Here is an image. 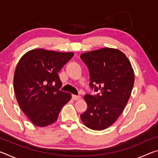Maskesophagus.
I'll use <instances>...</instances> for the list:
<instances>
[{
	"label": "esophagus",
	"instance_id": "1",
	"mask_svg": "<svg viewBox=\"0 0 158 158\" xmlns=\"http://www.w3.org/2000/svg\"><path fill=\"white\" fill-rule=\"evenodd\" d=\"M72 98H73L74 100H78L80 98H81V97H80L79 95H73Z\"/></svg>",
	"mask_w": 158,
	"mask_h": 158
}]
</instances>
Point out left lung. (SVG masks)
I'll use <instances>...</instances> for the list:
<instances>
[{"instance_id":"left-lung-1","label":"left lung","mask_w":158,"mask_h":158,"mask_svg":"<svg viewBox=\"0 0 158 158\" xmlns=\"http://www.w3.org/2000/svg\"><path fill=\"white\" fill-rule=\"evenodd\" d=\"M80 58L89 68L90 86L100 92L84 95L88 107L81 120L90 129L105 130L116 122L129 100L135 82L133 68L125 53L112 48L84 53Z\"/></svg>"}]
</instances>
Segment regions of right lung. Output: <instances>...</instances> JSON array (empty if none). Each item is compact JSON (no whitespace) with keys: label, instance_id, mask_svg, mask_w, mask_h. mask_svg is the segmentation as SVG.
Returning <instances> with one entry per match:
<instances>
[{"label":"right lung","instance_id":"obj_1","mask_svg":"<svg viewBox=\"0 0 158 158\" xmlns=\"http://www.w3.org/2000/svg\"><path fill=\"white\" fill-rule=\"evenodd\" d=\"M73 52L43 49L26 53L19 61L14 75L17 102L37 127H46L58 119L60 109L70 100V93L60 90L58 73L71 59Z\"/></svg>","mask_w":158,"mask_h":158}]
</instances>
